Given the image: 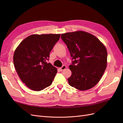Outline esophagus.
<instances>
[{"mask_svg":"<svg viewBox=\"0 0 123 123\" xmlns=\"http://www.w3.org/2000/svg\"><path fill=\"white\" fill-rule=\"evenodd\" d=\"M66 68H67V67H66L65 65H63V66L61 68H59V69H60V70H61V71H62V70H65Z\"/></svg>","mask_w":123,"mask_h":123,"instance_id":"34e87169","label":"esophagus"}]
</instances>
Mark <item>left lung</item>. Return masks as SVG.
I'll return each mask as SVG.
<instances>
[{
  "instance_id": "8db88e82",
  "label": "left lung",
  "mask_w": 123,
  "mask_h": 123,
  "mask_svg": "<svg viewBox=\"0 0 123 123\" xmlns=\"http://www.w3.org/2000/svg\"><path fill=\"white\" fill-rule=\"evenodd\" d=\"M61 38L73 60L69 66L72 72L68 79L69 85L81 91L93 87L107 67L105 46L95 36L81 31L62 34Z\"/></svg>"
}]
</instances>
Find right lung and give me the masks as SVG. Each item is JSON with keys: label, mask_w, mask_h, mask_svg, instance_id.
<instances>
[{"label": "right lung", "mask_w": 123, "mask_h": 123, "mask_svg": "<svg viewBox=\"0 0 123 123\" xmlns=\"http://www.w3.org/2000/svg\"><path fill=\"white\" fill-rule=\"evenodd\" d=\"M60 36L31 35L22 41L15 51V68L21 81L32 90L41 91L52 84L57 71L47 61Z\"/></svg>", "instance_id": "add662e5"}]
</instances>
